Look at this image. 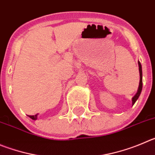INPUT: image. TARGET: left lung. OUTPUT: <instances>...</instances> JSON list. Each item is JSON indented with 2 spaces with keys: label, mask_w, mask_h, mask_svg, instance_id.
I'll use <instances>...</instances> for the list:
<instances>
[{
  "label": "left lung",
  "mask_w": 155,
  "mask_h": 155,
  "mask_svg": "<svg viewBox=\"0 0 155 155\" xmlns=\"http://www.w3.org/2000/svg\"><path fill=\"white\" fill-rule=\"evenodd\" d=\"M138 67H139V73H140V82H139V86H138V89L137 93L135 94L134 97L132 98V105H134L135 103V102L137 101V99L139 97L140 94H141V90H142V69H141V63L138 61Z\"/></svg>",
  "instance_id": "obj_1"
}]
</instances>
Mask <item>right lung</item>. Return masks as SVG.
Segmentation results:
<instances>
[{"label": "right lung", "mask_w": 155, "mask_h": 155, "mask_svg": "<svg viewBox=\"0 0 155 155\" xmlns=\"http://www.w3.org/2000/svg\"><path fill=\"white\" fill-rule=\"evenodd\" d=\"M30 118H32L33 120H37V114L35 115H29Z\"/></svg>", "instance_id": "1"}]
</instances>
